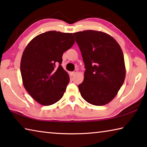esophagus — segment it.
Here are the masks:
<instances>
[{"mask_svg":"<svg viewBox=\"0 0 147 147\" xmlns=\"http://www.w3.org/2000/svg\"><path fill=\"white\" fill-rule=\"evenodd\" d=\"M77 73V71H73V72H71V76H73V75H74V74H75L76 73Z\"/></svg>","mask_w":147,"mask_h":147,"instance_id":"obj_1","label":"esophagus"}]
</instances>
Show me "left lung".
Wrapping results in <instances>:
<instances>
[{
	"label": "left lung",
	"instance_id": "8db88e82",
	"mask_svg": "<svg viewBox=\"0 0 147 147\" xmlns=\"http://www.w3.org/2000/svg\"><path fill=\"white\" fill-rule=\"evenodd\" d=\"M85 64L81 96L88 103L103 106L112 100L126 75L124 55L115 39L106 33L84 30L74 33Z\"/></svg>",
	"mask_w": 147,
	"mask_h": 147
}]
</instances>
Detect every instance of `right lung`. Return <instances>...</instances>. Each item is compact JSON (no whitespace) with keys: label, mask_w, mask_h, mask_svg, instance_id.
Listing matches in <instances>:
<instances>
[{"label":"right lung","mask_w":147,"mask_h":147,"mask_svg":"<svg viewBox=\"0 0 147 147\" xmlns=\"http://www.w3.org/2000/svg\"><path fill=\"white\" fill-rule=\"evenodd\" d=\"M71 33L49 31L30 42L23 52L21 73L26 90L44 106L60 100L69 82L62 67V56L74 43Z\"/></svg>","instance_id":"right-lung-1"}]
</instances>
